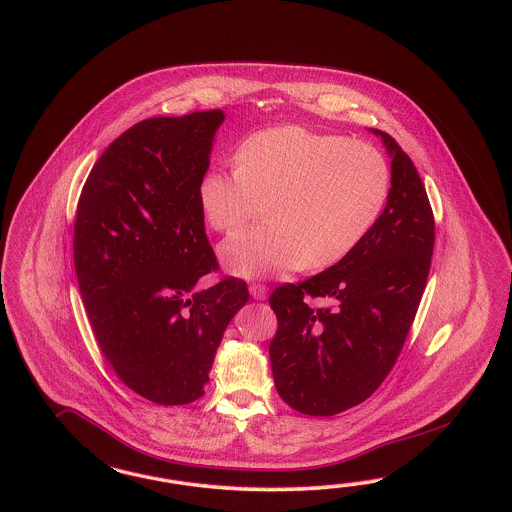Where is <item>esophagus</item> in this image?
I'll return each instance as SVG.
<instances>
[{
	"instance_id": "34e87169",
	"label": "esophagus",
	"mask_w": 512,
	"mask_h": 512,
	"mask_svg": "<svg viewBox=\"0 0 512 512\" xmlns=\"http://www.w3.org/2000/svg\"><path fill=\"white\" fill-rule=\"evenodd\" d=\"M248 292H250V296L254 297V299L264 301L265 297H267V286H265V284H258V282H254V284H250V286H248Z\"/></svg>"
}]
</instances>
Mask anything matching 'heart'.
I'll use <instances>...</instances> for the list:
<instances>
[{
  "mask_svg": "<svg viewBox=\"0 0 512 512\" xmlns=\"http://www.w3.org/2000/svg\"><path fill=\"white\" fill-rule=\"evenodd\" d=\"M390 190V165L375 147L286 124L247 135L235 169L207 171L199 207L209 228L228 233L267 201L269 226L220 245L228 271L256 279L343 262L379 222Z\"/></svg>",
  "mask_w": 512,
  "mask_h": 512,
  "instance_id": "heart-1",
  "label": "heart"
}]
</instances>
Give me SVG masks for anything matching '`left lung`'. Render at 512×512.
<instances>
[{
	"instance_id": "obj_1",
	"label": "left lung",
	"mask_w": 512,
	"mask_h": 512,
	"mask_svg": "<svg viewBox=\"0 0 512 512\" xmlns=\"http://www.w3.org/2000/svg\"><path fill=\"white\" fill-rule=\"evenodd\" d=\"M371 132L392 158V190L379 222L343 262L269 296L279 322L269 343L275 386L309 416L343 413L379 388L428 282L435 222L424 182L392 135ZM311 298L323 305L309 306Z\"/></svg>"
}]
</instances>
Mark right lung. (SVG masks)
<instances>
[{"mask_svg":"<svg viewBox=\"0 0 512 512\" xmlns=\"http://www.w3.org/2000/svg\"><path fill=\"white\" fill-rule=\"evenodd\" d=\"M224 113L147 118L116 137L84 182L73 258L105 360L135 394L186 405L205 394L216 348L248 301L218 269L199 207Z\"/></svg>","mask_w":512,"mask_h":512,"instance_id":"right-lung-1","label":"right lung"}]
</instances>
